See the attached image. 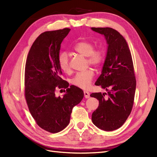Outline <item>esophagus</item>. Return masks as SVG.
Instances as JSON below:
<instances>
[{
    "instance_id": "esophagus-1",
    "label": "esophagus",
    "mask_w": 157,
    "mask_h": 157,
    "mask_svg": "<svg viewBox=\"0 0 157 157\" xmlns=\"http://www.w3.org/2000/svg\"><path fill=\"white\" fill-rule=\"evenodd\" d=\"M84 94L85 98H90V93L88 91H84Z\"/></svg>"
}]
</instances>
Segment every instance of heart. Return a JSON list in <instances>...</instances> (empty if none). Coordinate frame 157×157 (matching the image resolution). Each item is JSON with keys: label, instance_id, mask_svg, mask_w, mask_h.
Here are the masks:
<instances>
[{"label": "heart", "instance_id": "b5f03b06", "mask_svg": "<svg viewBox=\"0 0 157 157\" xmlns=\"http://www.w3.org/2000/svg\"><path fill=\"white\" fill-rule=\"evenodd\" d=\"M73 50L77 53L86 57L87 64L94 67H99L105 59V50L101 47L94 48V42L89 40H82L77 42ZM58 63L59 69L65 73H69L71 68L69 57L67 52H63L59 54ZM94 72L92 69H88L76 73L71 79V82L74 86L82 89H87L92 83Z\"/></svg>", "mask_w": 157, "mask_h": 157}]
</instances>
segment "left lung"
<instances>
[{"label":"left lung","instance_id":"1","mask_svg":"<svg viewBox=\"0 0 157 157\" xmlns=\"http://www.w3.org/2000/svg\"><path fill=\"white\" fill-rule=\"evenodd\" d=\"M105 36L107 52L101 74L95 83L105 89L107 94L92 93L99 106L92 115L94 125L105 131L121 127L127 120L134 105L136 80L131 52L125 39L110 27H92ZM105 94L108 97L105 98Z\"/></svg>","mask_w":157,"mask_h":157}]
</instances>
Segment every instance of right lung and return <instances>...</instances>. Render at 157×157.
<instances>
[{"label": "right lung", "mask_w": 157, "mask_h": 157, "mask_svg": "<svg viewBox=\"0 0 157 157\" xmlns=\"http://www.w3.org/2000/svg\"><path fill=\"white\" fill-rule=\"evenodd\" d=\"M69 28L42 33L33 42L25 68V98L38 126L50 133L67 126L73 108L84 97L82 90L61 78L58 63L61 44ZM66 89L63 97H56L57 89Z\"/></svg>", "instance_id": "add662e5"}]
</instances>
